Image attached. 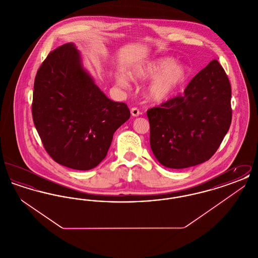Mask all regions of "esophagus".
<instances>
[{
	"label": "esophagus",
	"mask_w": 258,
	"mask_h": 258,
	"mask_svg": "<svg viewBox=\"0 0 258 258\" xmlns=\"http://www.w3.org/2000/svg\"><path fill=\"white\" fill-rule=\"evenodd\" d=\"M131 113H132V115H133L134 117H138V116L140 115V111H139V109H137L136 107H133V108L131 109Z\"/></svg>",
	"instance_id": "obj_1"
}]
</instances>
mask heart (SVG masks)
Listing matches in <instances>:
<instances>
[{
	"label": "heart",
	"mask_w": 258,
	"mask_h": 258,
	"mask_svg": "<svg viewBox=\"0 0 258 258\" xmlns=\"http://www.w3.org/2000/svg\"><path fill=\"white\" fill-rule=\"evenodd\" d=\"M190 74L189 68L170 57H161L137 61L127 70V76L134 81L151 78L147 96L152 101L162 103L170 100L185 85ZM116 84L123 89L130 85L128 78L123 74L115 75Z\"/></svg>",
	"instance_id": "heart-1"
}]
</instances>
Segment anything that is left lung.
Wrapping results in <instances>:
<instances>
[{"label": "left lung", "mask_w": 258, "mask_h": 258, "mask_svg": "<svg viewBox=\"0 0 258 258\" xmlns=\"http://www.w3.org/2000/svg\"><path fill=\"white\" fill-rule=\"evenodd\" d=\"M230 101L227 75L213 60L191 79L183 97L149 109L150 145L160 164L183 169L208 160L229 130Z\"/></svg>", "instance_id": "obj_1"}]
</instances>
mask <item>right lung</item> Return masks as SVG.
Listing matches in <instances>:
<instances>
[{
	"label": "right lung",
	"mask_w": 258,
	"mask_h": 258,
	"mask_svg": "<svg viewBox=\"0 0 258 258\" xmlns=\"http://www.w3.org/2000/svg\"><path fill=\"white\" fill-rule=\"evenodd\" d=\"M32 113L42 144L59 164L90 170L104 160L113 135L130 117L107 98L73 43L51 52L37 71Z\"/></svg>",
	"instance_id": "add662e5"
}]
</instances>
